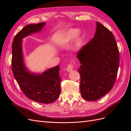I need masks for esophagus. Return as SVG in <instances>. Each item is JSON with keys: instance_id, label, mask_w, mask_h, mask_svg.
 I'll list each match as a JSON object with an SVG mask.
<instances>
[{"instance_id": "1", "label": "esophagus", "mask_w": 131, "mask_h": 131, "mask_svg": "<svg viewBox=\"0 0 131 131\" xmlns=\"http://www.w3.org/2000/svg\"><path fill=\"white\" fill-rule=\"evenodd\" d=\"M73 68H74V64L70 63L68 65L67 68H66V70L68 72H71L72 70H73Z\"/></svg>"}]
</instances>
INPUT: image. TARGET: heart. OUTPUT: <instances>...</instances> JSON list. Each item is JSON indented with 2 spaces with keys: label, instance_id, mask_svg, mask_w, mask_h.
Returning <instances> with one entry per match:
<instances>
[{
  "label": "heart",
  "instance_id": "b5f03b06",
  "mask_svg": "<svg viewBox=\"0 0 131 131\" xmlns=\"http://www.w3.org/2000/svg\"><path fill=\"white\" fill-rule=\"evenodd\" d=\"M79 32V30L77 29H70L68 30L65 33L62 35V36L60 37L59 40H58L57 43L59 45H63L66 43H69V41H70L71 40H73L75 37L77 35L78 33ZM82 41L81 37H78L75 44L77 46L80 45V43Z\"/></svg>",
  "mask_w": 131,
  "mask_h": 131
}]
</instances>
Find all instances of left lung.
<instances>
[{
  "mask_svg": "<svg viewBox=\"0 0 131 131\" xmlns=\"http://www.w3.org/2000/svg\"><path fill=\"white\" fill-rule=\"evenodd\" d=\"M94 37L78 52L81 63L80 90L87 101H96L113 88L117 77L119 52L112 32L97 22Z\"/></svg>",
  "mask_w": 131,
  "mask_h": 131,
  "instance_id": "8db88e82",
  "label": "left lung"
}]
</instances>
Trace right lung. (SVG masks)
I'll return each instance as SVG.
<instances>
[{
	"label": "right lung",
	"mask_w": 131,
	"mask_h": 131,
	"mask_svg": "<svg viewBox=\"0 0 131 131\" xmlns=\"http://www.w3.org/2000/svg\"><path fill=\"white\" fill-rule=\"evenodd\" d=\"M45 23L27 25L15 36L12 43V70L19 87L27 98L42 104H50L60 96L61 81L60 66H57L41 75L31 74L23 62L22 39L40 31Z\"/></svg>",
	"instance_id": "right-lung-1"
}]
</instances>
